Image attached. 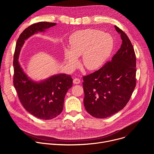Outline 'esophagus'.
I'll list each match as a JSON object with an SVG mask.
<instances>
[{
	"label": "esophagus",
	"mask_w": 154,
	"mask_h": 154,
	"mask_svg": "<svg viewBox=\"0 0 154 154\" xmlns=\"http://www.w3.org/2000/svg\"><path fill=\"white\" fill-rule=\"evenodd\" d=\"M73 83L74 84H79L80 83V80L78 78H75L74 80H73Z\"/></svg>",
	"instance_id": "34e87169"
}]
</instances>
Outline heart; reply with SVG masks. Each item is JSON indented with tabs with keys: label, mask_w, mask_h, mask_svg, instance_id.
Returning a JSON list of instances; mask_svg holds the SVG:
<instances>
[{
	"label": "heart",
	"mask_w": 154,
	"mask_h": 154,
	"mask_svg": "<svg viewBox=\"0 0 154 154\" xmlns=\"http://www.w3.org/2000/svg\"><path fill=\"white\" fill-rule=\"evenodd\" d=\"M69 42L70 49L64 48V53L71 69L77 66V57L82 55V64L86 69H97L105 63L113 49L112 36L96 29L75 32L71 36Z\"/></svg>",
	"instance_id": "1"
}]
</instances>
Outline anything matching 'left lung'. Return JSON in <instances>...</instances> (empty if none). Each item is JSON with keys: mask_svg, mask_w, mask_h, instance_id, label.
<instances>
[{"mask_svg": "<svg viewBox=\"0 0 154 154\" xmlns=\"http://www.w3.org/2000/svg\"><path fill=\"white\" fill-rule=\"evenodd\" d=\"M122 43L120 49L99 70L83 77V99L86 112L106 118L127 105L136 86V55L127 35L115 26Z\"/></svg>", "mask_w": 154, "mask_h": 154, "instance_id": "8db88e82", "label": "left lung"}]
</instances>
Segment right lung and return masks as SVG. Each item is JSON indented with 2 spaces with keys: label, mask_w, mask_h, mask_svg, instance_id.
<instances>
[{
  "label": "right lung",
  "mask_w": 154,
  "mask_h": 154,
  "mask_svg": "<svg viewBox=\"0 0 154 154\" xmlns=\"http://www.w3.org/2000/svg\"><path fill=\"white\" fill-rule=\"evenodd\" d=\"M56 23L39 22L32 24L20 35L14 54L13 85L24 108L33 116L45 120L57 117L63 111L66 94L72 86V79L67 74L54 75L37 83L30 80L18 61L21 47L25 40L38 32L55 26Z\"/></svg>",
  "instance_id": "right-lung-1"
}]
</instances>
